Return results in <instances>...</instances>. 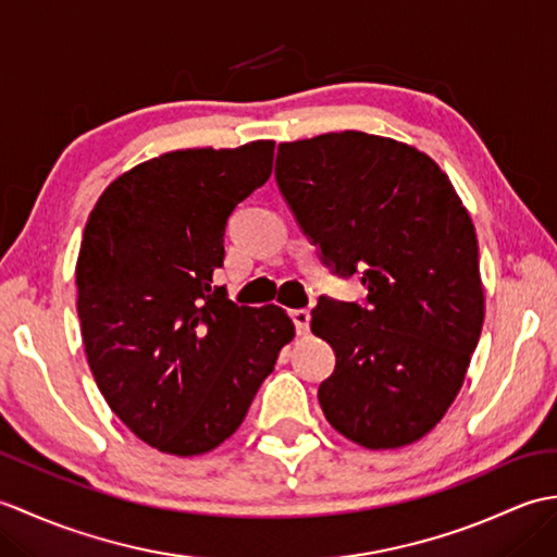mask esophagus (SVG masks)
<instances>
[{"label": "esophagus", "mask_w": 557, "mask_h": 557, "mask_svg": "<svg viewBox=\"0 0 557 557\" xmlns=\"http://www.w3.org/2000/svg\"><path fill=\"white\" fill-rule=\"evenodd\" d=\"M292 321H294V325H297V333H299V335H309V323H311L309 309L292 311Z\"/></svg>", "instance_id": "1"}]
</instances>
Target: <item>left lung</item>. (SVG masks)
Listing matches in <instances>:
<instances>
[{
	"label": "left lung",
	"mask_w": 557,
	"mask_h": 557,
	"mask_svg": "<svg viewBox=\"0 0 557 557\" xmlns=\"http://www.w3.org/2000/svg\"><path fill=\"white\" fill-rule=\"evenodd\" d=\"M275 180L335 272L369 289L363 306L311 311L337 357L318 387L325 419L369 449L421 441L465 383L486 313L469 210L425 152L363 132L280 144Z\"/></svg>",
	"instance_id": "8db88e82"
}]
</instances>
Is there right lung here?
I'll return each mask as SVG.
<instances>
[{"label":"right lung","instance_id":"add662e5","mask_svg":"<svg viewBox=\"0 0 557 557\" xmlns=\"http://www.w3.org/2000/svg\"><path fill=\"white\" fill-rule=\"evenodd\" d=\"M275 140L162 152L90 210L76 260L88 366L110 409L160 453L203 455L239 429L280 349L285 309L212 287L232 210L268 182Z\"/></svg>","mask_w":557,"mask_h":557}]
</instances>
